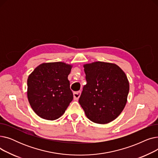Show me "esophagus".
Wrapping results in <instances>:
<instances>
[{"label": "esophagus", "instance_id": "34e87169", "mask_svg": "<svg viewBox=\"0 0 158 158\" xmlns=\"http://www.w3.org/2000/svg\"><path fill=\"white\" fill-rule=\"evenodd\" d=\"M81 91H78V92H73V98L74 100H78L80 95H81Z\"/></svg>", "mask_w": 158, "mask_h": 158}]
</instances>
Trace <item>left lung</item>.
Instances as JSON below:
<instances>
[{
    "label": "left lung",
    "instance_id": "obj_1",
    "mask_svg": "<svg viewBox=\"0 0 158 158\" xmlns=\"http://www.w3.org/2000/svg\"><path fill=\"white\" fill-rule=\"evenodd\" d=\"M87 83L79 102L87 118L105 124L117 118L127 103L129 83L126 73L114 63L84 64Z\"/></svg>",
    "mask_w": 158,
    "mask_h": 158
}]
</instances>
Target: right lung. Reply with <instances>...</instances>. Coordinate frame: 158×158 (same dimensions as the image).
Masks as SVG:
<instances>
[{
	"label": "right lung",
	"instance_id": "1",
	"mask_svg": "<svg viewBox=\"0 0 158 158\" xmlns=\"http://www.w3.org/2000/svg\"><path fill=\"white\" fill-rule=\"evenodd\" d=\"M72 66L63 62L42 63L27 79V98L40 117L54 120L64 114L73 100L68 76Z\"/></svg>",
	"mask_w": 158,
	"mask_h": 158
}]
</instances>
